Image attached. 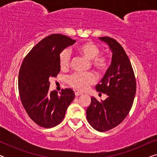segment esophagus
Instances as JSON below:
<instances>
[{
	"instance_id": "34e87169",
	"label": "esophagus",
	"mask_w": 157,
	"mask_h": 157,
	"mask_svg": "<svg viewBox=\"0 0 157 157\" xmlns=\"http://www.w3.org/2000/svg\"><path fill=\"white\" fill-rule=\"evenodd\" d=\"M82 93H81V92H75V96H79L81 95H82Z\"/></svg>"
}]
</instances>
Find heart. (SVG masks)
Segmentation results:
<instances>
[{
  "label": "heart",
  "instance_id": "1",
  "mask_svg": "<svg viewBox=\"0 0 157 157\" xmlns=\"http://www.w3.org/2000/svg\"><path fill=\"white\" fill-rule=\"evenodd\" d=\"M77 51L81 56L88 60H91V65L98 73L106 71L109 66V58L106 55H100L101 49L95 43L87 41L79 45ZM59 66L62 70H67L71 66V57L70 51L64 49L59 54ZM68 85L78 91H85L96 82V76L93 73L86 74L75 72L68 76Z\"/></svg>",
  "mask_w": 157,
  "mask_h": 157
}]
</instances>
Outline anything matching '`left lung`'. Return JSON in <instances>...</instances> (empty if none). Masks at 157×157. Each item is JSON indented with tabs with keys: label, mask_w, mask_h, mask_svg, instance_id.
Masks as SVG:
<instances>
[{
	"label": "left lung",
	"mask_w": 157,
	"mask_h": 157,
	"mask_svg": "<svg viewBox=\"0 0 157 157\" xmlns=\"http://www.w3.org/2000/svg\"><path fill=\"white\" fill-rule=\"evenodd\" d=\"M99 38L112 51V61L96 89L108 97L102 102L91 97L86 118L94 129L104 132L119 125L127 117L134 102L136 83L132 63L121 44L107 36Z\"/></svg>",
	"instance_id": "obj_1"
}]
</instances>
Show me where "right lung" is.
<instances>
[{
    "label": "right lung",
    "instance_id": "right-lung-1",
    "mask_svg": "<svg viewBox=\"0 0 157 157\" xmlns=\"http://www.w3.org/2000/svg\"><path fill=\"white\" fill-rule=\"evenodd\" d=\"M76 42L61 34H51L38 42L25 56L18 74L21 101L29 117L39 126L52 128L62 121L75 98L71 89L59 94L49 91L51 77L60 72L59 54Z\"/></svg>",
    "mask_w": 157,
    "mask_h": 157
}]
</instances>
